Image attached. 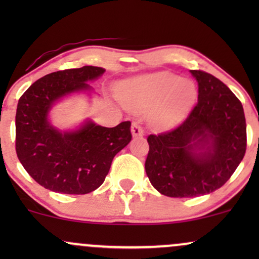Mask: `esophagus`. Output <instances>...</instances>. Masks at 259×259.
Here are the masks:
<instances>
[{
  "mask_svg": "<svg viewBox=\"0 0 259 259\" xmlns=\"http://www.w3.org/2000/svg\"><path fill=\"white\" fill-rule=\"evenodd\" d=\"M132 134H133V136L144 135V129H142V126L140 125L138 121H134V123L132 124Z\"/></svg>",
  "mask_w": 259,
  "mask_h": 259,
  "instance_id": "1",
  "label": "esophagus"
}]
</instances>
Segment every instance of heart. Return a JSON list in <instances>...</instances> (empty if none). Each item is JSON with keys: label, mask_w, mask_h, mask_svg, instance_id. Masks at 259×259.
I'll use <instances>...</instances> for the list:
<instances>
[{"label": "heart", "mask_w": 259, "mask_h": 259, "mask_svg": "<svg viewBox=\"0 0 259 259\" xmlns=\"http://www.w3.org/2000/svg\"><path fill=\"white\" fill-rule=\"evenodd\" d=\"M197 90L191 80L177 74L162 72L139 76L123 84L120 97L134 112H146L151 124L157 129L177 125L191 109Z\"/></svg>", "instance_id": "obj_1"}]
</instances>
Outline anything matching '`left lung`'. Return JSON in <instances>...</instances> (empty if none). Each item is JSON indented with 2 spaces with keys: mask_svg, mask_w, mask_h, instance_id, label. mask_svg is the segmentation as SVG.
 I'll return each instance as SVG.
<instances>
[{
  "mask_svg": "<svg viewBox=\"0 0 259 259\" xmlns=\"http://www.w3.org/2000/svg\"><path fill=\"white\" fill-rule=\"evenodd\" d=\"M198 100L174 129L148 135L145 169L168 197H196L224 185L246 152V119L240 100L212 74L191 70Z\"/></svg>",
  "mask_w": 259,
  "mask_h": 259,
  "instance_id": "8db88e82",
  "label": "left lung"
}]
</instances>
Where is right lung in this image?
<instances>
[{
    "mask_svg": "<svg viewBox=\"0 0 259 259\" xmlns=\"http://www.w3.org/2000/svg\"><path fill=\"white\" fill-rule=\"evenodd\" d=\"M105 73L85 65L59 70L36 80L19 99L16 114V151L29 175L51 191L84 195L102 185L112 160L132 141L130 121L105 127L88 121L75 132H58L47 120L56 101L90 90L88 81Z\"/></svg>",
    "mask_w": 259,
    "mask_h": 259,
    "instance_id": "obj_1",
    "label": "right lung"
}]
</instances>
